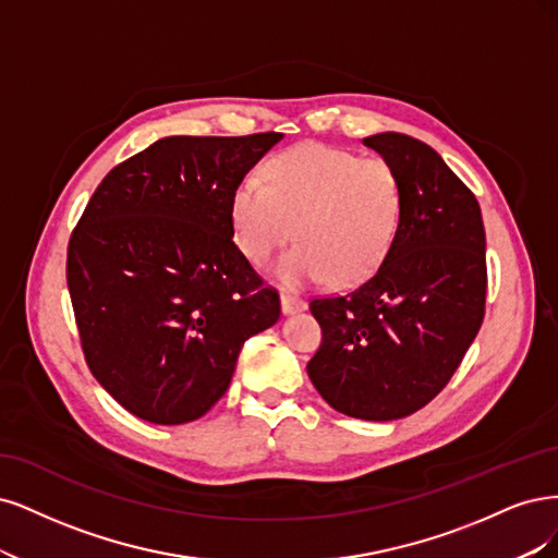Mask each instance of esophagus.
<instances>
[{
	"label": "esophagus",
	"mask_w": 558,
	"mask_h": 558,
	"mask_svg": "<svg viewBox=\"0 0 558 558\" xmlns=\"http://www.w3.org/2000/svg\"><path fill=\"white\" fill-rule=\"evenodd\" d=\"M280 305H282V313L284 315H292L299 311H305V301L294 296V294H280Z\"/></svg>",
	"instance_id": "1"
}]
</instances>
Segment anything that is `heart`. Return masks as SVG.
Segmentation results:
<instances>
[{"label": "heart", "mask_w": 558, "mask_h": 558, "mask_svg": "<svg viewBox=\"0 0 558 558\" xmlns=\"http://www.w3.org/2000/svg\"><path fill=\"white\" fill-rule=\"evenodd\" d=\"M403 218V183L380 155L303 143L264 167V185L247 178L231 196L241 253L257 266L290 239L276 264L287 287L368 278L385 262Z\"/></svg>", "instance_id": "obj_1"}]
</instances>
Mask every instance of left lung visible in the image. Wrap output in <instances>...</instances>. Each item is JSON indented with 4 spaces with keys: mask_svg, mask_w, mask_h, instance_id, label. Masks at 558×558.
Masks as SVG:
<instances>
[{
    "mask_svg": "<svg viewBox=\"0 0 558 558\" xmlns=\"http://www.w3.org/2000/svg\"><path fill=\"white\" fill-rule=\"evenodd\" d=\"M364 146L397 167L403 218L362 284L311 301L322 343L308 377L343 415L389 422L424 408L459 368L484 319L487 255L475 194L434 148L397 132Z\"/></svg>",
    "mask_w": 558,
    "mask_h": 558,
    "instance_id": "1",
    "label": "left lung"
}]
</instances>
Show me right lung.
<instances>
[{"mask_svg": "<svg viewBox=\"0 0 558 558\" xmlns=\"http://www.w3.org/2000/svg\"><path fill=\"white\" fill-rule=\"evenodd\" d=\"M282 138L167 136L106 173L66 247L87 368L132 415L199 420L280 296L233 243L231 196Z\"/></svg>", "mask_w": 558, "mask_h": 558, "instance_id": "add662e5", "label": "right lung"}]
</instances>
